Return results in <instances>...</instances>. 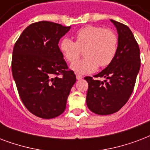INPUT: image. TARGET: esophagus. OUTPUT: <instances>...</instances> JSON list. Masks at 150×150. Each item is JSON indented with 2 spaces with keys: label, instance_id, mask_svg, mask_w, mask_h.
I'll use <instances>...</instances> for the list:
<instances>
[{
  "label": "esophagus",
  "instance_id": "34e87169",
  "mask_svg": "<svg viewBox=\"0 0 150 150\" xmlns=\"http://www.w3.org/2000/svg\"><path fill=\"white\" fill-rule=\"evenodd\" d=\"M76 79H77L78 80H80L83 79V76L81 75H79V74H76Z\"/></svg>",
  "mask_w": 150,
  "mask_h": 150
}]
</instances>
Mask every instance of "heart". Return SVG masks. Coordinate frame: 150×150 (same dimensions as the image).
Wrapping results in <instances>:
<instances>
[{"instance_id": "heart-1", "label": "heart", "mask_w": 150, "mask_h": 150, "mask_svg": "<svg viewBox=\"0 0 150 150\" xmlns=\"http://www.w3.org/2000/svg\"><path fill=\"white\" fill-rule=\"evenodd\" d=\"M75 42L65 38L60 42V50L69 63H74L83 51L84 60L74 63L71 68L79 74H90L98 66L107 67L112 62L118 48V37L110 29L88 26L80 29L75 35Z\"/></svg>"}]
</instances>
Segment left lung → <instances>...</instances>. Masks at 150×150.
I'll return each mask as SVG.
<instances>
[{
    "mask_svg": "<svg viewBox=\"0 0 150 150\" xmlns=\"http://www.w3.org/2000/svg\"><path fill=\"white\" fill-rule=\"evenodd\" d=\"M110 21L118 32V48L110 64L94 77L86 76L88 87L86 105L90 111L98 115H110L118 112L127 102L135 85L140 69V50L132 32L127 26Z\"/></svg>",
    "mask_w": 150,
    "mask_h": 150,
    "instance_id": "1",
    "label": "left lung"
}]
</instances>
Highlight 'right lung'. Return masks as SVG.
Masks as SVG:
<instances>
[{
    "label": "right lung",
    "instance_id": "obj_1",
    "mask_svg": "<svg viewBox=\"0 0 150 150\" xmlns=\"http://www.w3.org/2000/svg\"><path fill=\"white\" fill-rule=\"evenodd\" d=\"M70 29L52 22H37L23 31L13 48L11 71L19 97L25 107L40 118L62 114L76 82L58 46Z\"/></svg>",
    "mask_w": 150,
    "mask_h": 150
}]
</instances>
